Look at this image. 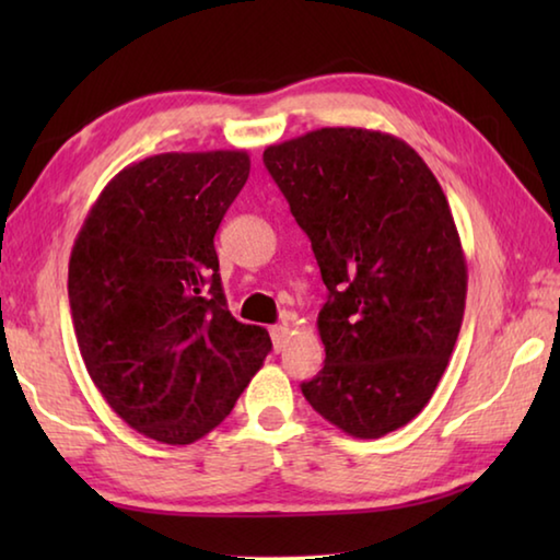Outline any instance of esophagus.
I'll return each mask as SVG.
<instances>
[{"label":"esophagus","instance_id":"1","mask_svg":"<svg viewBox=\"0 0 560 560\" xmlns=\"http://www.w3.org/2000/svg\"><path fill=\"white\" fill-rule=\"evenodd\" d=\"M271 340H273V350L281 353V350L287 348V343H289V326L287 324L271 326Z\"/></svg>","mask_w":560,"mask_h":560}]
</instances>
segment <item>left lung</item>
Returning a JSON list of instances; mask_svg holds the SVG:
<instances>
[{"label": "left lung", "mask_w": 560, "mask_h": 560, "mask_svg": "<svg viewBox=\"0 0 560 560\" xmlns=\"http://www.w3.org/2000/svg\"><path fill=\"white\" fill-rule=\"evenodd\" d=\"M328 289L326 363L301 393L350 438L424 410L457 343L467 259L438 177L383 130L318 128L264 150Z\"/></svg>", "instance_id": "1"}]
</instances>
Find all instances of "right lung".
Here are the masks:
<instances>
[{
    "label": "right lung",
    "mask_w": 560,
    "mask_h": 560,
    "mask_svg": "<svg viewBox=\"0 0 560 560\" xmlns=\"http://www.w3.org/2000/svg\"><path fill=\"white\" fill-rule=\"evenodd\" d=\"M246 150L122 167L83 220L69 301L91 381L132 430L192 444L232 412L271 350L226 308L214 234L249 177Z\"/></svg>",
    "instance_id": "add662e5"
}]
</instances>
